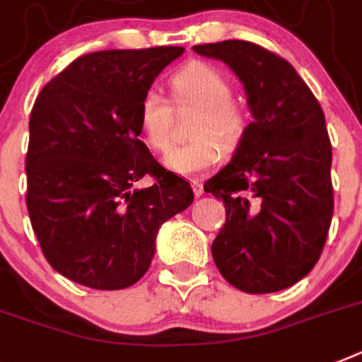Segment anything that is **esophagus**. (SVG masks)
<instances>
[{
  "instance_id": "esophagus-1",
  "label": "esophagus",
  "mask_w": 362,
  "mask_h": 362,
  "mask_svg": "<svg viewBox=\"0 0 362 362\" xmlns=\"http://www.w3.org/2000/svg\"><path fill=\"white\" fill-rule=\"evenodd\" d=\"M192 188H194V194H196V196H202V194H203L202 181H198V179H194V181H192Z\"/></svg>"
}]
</instances>
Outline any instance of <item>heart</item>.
Segmentation results:
<instances>
[{
    "label": "heart",
    "instance_id": "obj_1",
    "mask_svg": "<svg viewBox=\"0 0 362 362\" xmlns=\"http://www.w3.org/2000/svg\"><path fill=\"white\" fill-rule=\"evenodd\" d=\"M170 86L175 101H190L199 107V112L188 129L194 139L170 151L168 168L183 175L199 174L220 160L222 149L233 153L240 148L250 129V116L231 98V83L222 71L205 62H190L175 71ZM139 118L148 144L157 151H168L174 142L170 101L159 90L149 88L140 100Z\"/></svg>",
    "mask_w": 362,
    "mask_h": 362
}]
</instances>
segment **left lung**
Listing matches in <instances>:
<instances>
[{
    "instance_id": "8db88e82",
    "label": "left lung",
    "mask_w": 362,
    "mask_h": 362,
    "mask_svg": "<svg viewBox=\"0 0 362 362\" xmlns=\"http://www.w3.org/2000/svg\"><path fill=\"white\" fill-rule=\"evenodd\" d=\"M192 49L237 74L253 115L231 163L203 185L226 205L213 259L238 291H283L320 259L333 216L324 110L291 62L262 46L223 40Z\"/></svg>"
}]
</instances>
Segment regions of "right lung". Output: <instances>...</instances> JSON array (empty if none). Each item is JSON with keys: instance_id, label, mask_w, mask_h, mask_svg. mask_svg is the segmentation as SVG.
<instances>
[{"instance_id": "add662e5", "label": "right lung", "mask_w": 362, "mask_h": 362, "mask_svg": "<svg viewBox=\"0 0 362 362\" xmlns=\"http://www.w3.org/2000/svg\"><path fill=\"white\" fill-rule=\"evenodd\" d=\"M185 47L83 55L38 94L29 118L27 211L59 274L120 291L148 272L157 231L194 202L139 139L140 100ZM149 175L154 185H134Z\"/></svg>"}]
</instances>
